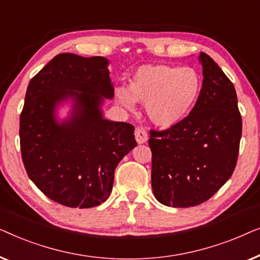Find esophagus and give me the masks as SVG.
I'll use <instances>...</instances> for the list:
<instances>
[{
    "instance_id": "obj_1",
    "label": "esophagus",
    "mask_w": 260,
    "mask_h": 260,
    "mask_svg": "<svg viewBox=\"0 0 260 260\" xmlns=\"http://www.w3.org/2000/svg\"><path fill=\"white\" fill-rule=\"evenodd\" d=\"M134 135H135V140H137L138 144H145L148 139V133L144 127H138V128H135Z\"/></svg>"
}]
</instances>
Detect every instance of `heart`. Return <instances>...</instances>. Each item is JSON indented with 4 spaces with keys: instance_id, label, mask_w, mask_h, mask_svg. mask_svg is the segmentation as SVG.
Masks as SVG:
<instances>
[{
    "instance_id": "1",
    "label": "heart",
    "mask_w": 260,
    "mask_h": 260,
    "mask_svg": "<svg viewBox=\"0 0 260 260\" xmlns=\"http://www.w3.org/2000/svg\"><path fill=\"white\" fill-rule=\"evenodd\" d=\"M200 92V80L192 68L167 64L141 66L128 85L129 97L118 90V100L131 108L133 100L146 106L151 121L160 128H171L184 120Z\"/></svg>"
}]
</instances>
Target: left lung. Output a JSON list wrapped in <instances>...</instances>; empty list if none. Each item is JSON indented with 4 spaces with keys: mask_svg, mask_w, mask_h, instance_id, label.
<instances>
[{
    "mask_svg": "<svg viewBox=\"0 0 260 260\" xmlns=\"http://www.w3.org/2000/svg\"><path fill=\"white\" fill-rule=\"evenodd\" d=\"M199 60L204 80L194 107L178 125L149 132L152 188L166 206L205 203L231 178L238 160L241 115L235 86L207 54Z\"/></svg>",
    "mask_w": 260,
    "mask_h": 260,
    "instance_id": "8db88e82",
    "label": "left lung"
}]
</instances>
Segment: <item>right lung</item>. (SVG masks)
I'll use <instances>...</instances> for the list:
<instances>
[{
  "instance_id": "1",
  "label": "right lung",
  "mask_w": 260,
  "mask_h": 260,
  "mask_svg": "<svg viewBox=\"0 0 260 260\" xmlns=\"http://www.w3.org/2000/svg\"><path fill=\"white\" fill-rule=\"evenodd\" d=\"M108 60L58 54L29 82L20 115L22 161L43 194L67 207L89 208L112 192L114 171L137 146L134 127L102 118L114 96ZM72 97V118L57 124L55 108Z\"/></svg>"
}]
</instances>
